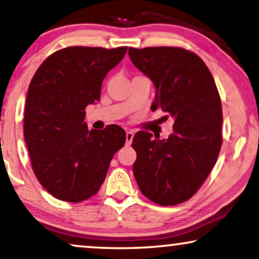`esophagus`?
Returning a JSON list of instances; mask_svg holds the SVG:
<instances>
[{
	"label": "esophagus",
	"instance_id": "esophagus-1",
	"mask_svg": "<svg viewBox=\"0 0 259 259\" xmlns=\"http://www.w3.org/2000/svg\"><path fill=\"white\" fill-rule=\"evenodd\" d=\"M133 137H134L133 131H127L126 132V144L127 145H131V142H132V140H133Z\"/></svg>",
	"mask_w": 259,
	"mask_h": 259
}]
</instances>
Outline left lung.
Listing matches in <instances>:
<instances>
[{
    "label": "left lung",
    "instance_id": "8db88e82",
    "mask_svg": "<svg viewBox=\"0 0 259 259\" xmlns=\"http://www.w3.org/2000/svg\"><path fill=\"white\" fill-rule=\"evenodd\" d=\"M131 61L153 81L157 107L175 119L167 140L139 131L133 173L139 189L160 205L189 200L215 166L222 146V105L204 62L182 48L128 49Z\"/></svg>",
    "mask_w": 259,
    "mask_h": 259
}]
</instances>
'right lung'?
Here are the masks:
<instances>
[{
  "instance_id": "obj_1",
  "label": "right lung",
  "mask_w": 259,
  "mask_h": 259,
  "mask_svg": "<svg viewBox=\"0 0 259 259\" xmlns=\"http://www.w3.org/2000/svg\"><path fill=\"white\" fill-rule=\"evenodd\" d=\"M126 51L127 47L62 49L30 81L25 144L37 180L58 200L77 203L98 193L112 157L125 145L120 126L90 131L84 119L85 107L100 99L105 76Z\"/></svg>"
}]
</instances>
